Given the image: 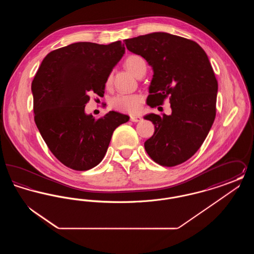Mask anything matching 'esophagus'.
<instances>
[{"mask_svg": "<svg viewBox=\"0 0 254 254\" xmlns=\"http://www.w3.org/2000/svg\"><path fill=\"white\" fill-rule=\"evenodd\" d=\"M130 121L135 122V123L141 122L142 121V117L140 115H131L130 116Z\"/></svg>", "mask_w": 254, "mask_h": 254, "instance_id": "34e87169", "label": "esophagus"}]
</instances>
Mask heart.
Returning <instances> with one entry per match:
<instances>
[{"instance_id":"obj_1","label":"heart","mask_w":254,"mask_h":254,"mask_svg":"<svg viewBox=\"0 0 254 254\" xmlns=\"http://www.w3.org/2000/svg\"><path fill=\"white\" fill-rule=\"evenodd\" d=\"M145 61L143 60L139 56H129L126 62L125 66L126 68L132 73L134 76H136L137 72L139 71L142 64H144ZM111 82V76H109L107 81V85H109ZM143 98L138 94H120L114 97L111 100V106L119 111L127 112V113H136L142 104Z\"/></svg>"}]
</instances>
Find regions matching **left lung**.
I'll list each match as a JSON object with an SVG mask.
<instances>
[{"label": "left lung", "instance_id": "left-lung-1", "mask_svg": "<svg viewBox=\"0 0 254 254\" xmlns=\"http://www.w3.org/2000/svg\"><path fill=\"white\" fill-rule=\"evenodd\" d=\"M125 42L152 67L147 105L154 108L169 97L170 115L144 117L155 127L145 151L161 166L180 165L200 148L216 115L218 83L207 55L193 41L166 32Z\"/></svg>", "mask_w": 254, "mask_h": 254}]
</instances>
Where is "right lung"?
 I'll list each match as a JSON object with an SVG mask.
<instances>
[{"label": "right lung", "instance_id": "obj_1", "mask_svg": "<svg viewBox=\"0 0 254 254\" xmlns=\"http://www.w3.org/2000/svg\"><path fill=\"white\" fill-rule=\"evenodd\" d=\"M125 49L121 41L74 43L51 51L37 71L31 85L35 124L50 151L67 168L96 167L115 128L129 120L116 111L97 119L85 112L90 92L104 94Z\"/></svg>", "mask_w": 254, "mask_h": 254}]
</instances>
